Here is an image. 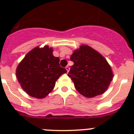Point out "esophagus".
Returning a JSON list of instances; mask_svg holds the SVG:
<instances>
[{"label": "esophagus", "mask_w": 134, "mask_h": 134, "mask_svg": "<svg viewBox=\"0 0 134 134\" xmlns=\"http://www.w3.org/2000/svg\"><path fill=\"white\" fill-rule=\"evenodd\" d=\"M66 70H67V72H69V70H70V67H69V66H66Z\"/></svg>", "instance_id": "obj_1"}]
</instances>
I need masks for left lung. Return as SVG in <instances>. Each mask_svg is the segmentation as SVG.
I'll use <instances>...</instances> for the list:
<instances>
[{
    "mask_svg": "<svg viewBox=\"0 0 134 134\" xmlns=\"http://www.w3.org/2000/svg\"><path fill=\"white\" fill-rule=\"evenodd\" d=\"M74 62L68 76L76 90L86 98L101 95L113 77L111 67L100 53L88 45H81L70 57Z\"/></svg>",
    "mask_w": 134,
    "mask_h": 134,
    "instance_id": "1",
    "label": "left lung"
}]
</instances>
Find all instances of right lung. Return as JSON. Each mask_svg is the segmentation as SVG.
<instances>
[{
  "label": "right lung",
  "mask_w": 134,
  "mask_h": 134,
  "mask_svg": "<svg viewBox=\"0 0 134 134\" xmlns=\"http://www.w3.org/2000/svg\"><path fill=\"white\" fill-rule=\"evenodd\" d=\"M53 49L46 45L28 52L16 69V76L24 91L29 96L44 98L54 88L55 81L67 72L59 66V59L53 55Z\"/></svg>",
  "instance_id": "add662e5"
}]
</instances>
